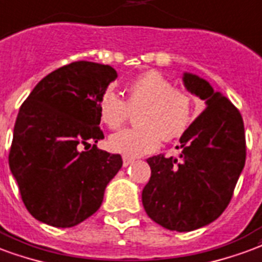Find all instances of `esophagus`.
<instances>
[{"label":"esophagus","mask_w":262,"mask_h":262,"mask_svg":"<svg viewBox=\"0 0 262 262\" xmlns=\"http://www.w3.org/2000/svg\"><path fill=\"white\" fill-rule=\"evenodd\" d=\"M133 163H134V159H133V157H128V156H124V157H123V164H124V167L129 166V164H133Z\"/></svg>","instance_id":"34e87169"}]
</instances>
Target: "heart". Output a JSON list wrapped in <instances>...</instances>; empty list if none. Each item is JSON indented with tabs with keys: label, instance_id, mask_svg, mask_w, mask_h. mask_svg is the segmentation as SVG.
I'll return each mask as SVG.
<instances>
[{
	"label": "heart",
	"instance_id": "obj_1",
	"mask_svg": "<svg viewBox=\"0 0 262 262\" xmlns=\"http://www.w3.org/2000/svg\"><path fill=\"white\" fill-rule=\"evenodd\" d=\"M139 127L123 129L109 138L113 152L137 157L156 150L164 141L182 137L194 119L196 99L188 90L172 85L161 73L149 70L125 85V99L107 90L99 101V117L110 129L127 123L131 112Z\"/></svg>",
	"mask_w": 262,
	"mask_h": 262
}]
</instances>
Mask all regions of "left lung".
Instances as JSON below:
<instances>
[{
    "label": "left lung",
    "mask_w": 262,
    "mask_h": 262,
    "mask_svg": "<svg viewBox=\"0 0 262 262\" xmlns=\"http://www.w3.org/2000/svg\"><path fill=\"white\" fill-rule=\"evenodd\" d=\"M184 82L206 109L181 137L180 157L147 159L152 176L142 190L149 218L177 232L194 231L225 211L246 161L245 124L237 107L194 74L185 73Z\"/></svg>",
    "instance_id": "obj_1"
}]
</instances>
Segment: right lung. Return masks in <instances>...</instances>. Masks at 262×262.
Listing matches in <instances>:
<instances>
[{
	"instance_id": "obj_1",
	"label": "right lung",
	"mask_w": 262,
	"mask_h": 262,
	"mask_svg": "<svg viewBox=\"0 0 262 262\" xmlns=\"http://www.w3.org/2000/svg\"><path fill=\"white\" fill-rule=\"evenodd\" d=\"M117 73L78 60L41 80L21 103L9 167L27 211L51 227L70 228L101 207L120 155L98 149L105 138L99 101Z\"/></svg>"
}]
</instances>
